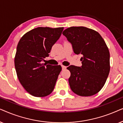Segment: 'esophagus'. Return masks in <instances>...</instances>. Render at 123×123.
Segmentation results:
<instances>
[{
  "instance_id": "esophagus-1",
  "label": "esophagus",
  "mask_w": 123,
  "mask_h": 123,
  "mask_svg": "<svg viewBox=\"0 0 123 123\" xmlns=\"http://www.w3.org/2000/svg\"><path fill=\"white\" fill-rule=\"evenodd\" d=\"M62 69H65L67 68V67L65 66H64V65H62Z\"/></svg>"
}]
</instances>
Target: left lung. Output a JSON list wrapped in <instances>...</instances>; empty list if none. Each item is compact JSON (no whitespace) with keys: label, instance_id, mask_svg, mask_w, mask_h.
Masks as SVG:
<instances>
[{"label":"left lung","instance_id":"8db88e82","mask_svg":"<svg viewBox=\"0 0 123 123\" xmlns=\"http://www.w3.org/2000/svg\"><path fill=\"white\" fill-rule=\"evenodd\" d=\"M63 35L71 43L74 53L80 54L82 65H70L69 83L74 93L80 96H91L100 91L110 72V53L101 36L85 27H71Z\"/></svg>","mask_w":123,"mask_h":123}]
</instances>
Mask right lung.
Listing matches in <instances>:
<instances>
[{
    "label": "right lung",
    "mask_w": 123,
    "mask_h": 123,
    "mask_svg": "<svg viewBox=\"0 0 123 123\" xmlns=\"http://www.w3.org/2000/svg\"><path fill=\"white\" fill-rule=\"evenodd\" d=\"M63 29L34 28L25 33L18 43L14 58L17 75L23 88L33 96H46L54 88L62 67L42 62L49 56Z\"/></svg>",
    "instance_id": "1"
}]
</instances>
